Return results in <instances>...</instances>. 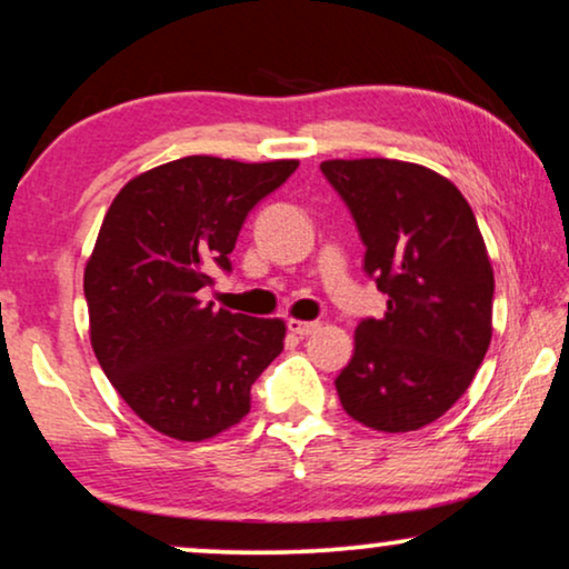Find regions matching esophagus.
<instances>
[{
  "label": "esophagus",
  "instance_id": "obj_1",
  "mask_svg": "<svg viewBox=\"0 0 569 569\" xmlns=\"http://www.w3.org/2000/svg\"><path fill=\"white\" fill-rule=\"evenodd\" d=\"M321 323L319 321H300V319H290L287 321V329L298 337H311L313 331H319Z\"/></svg>",
  "mask_w": 569,
  "mask_h": 569
}]
</instances>
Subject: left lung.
I'll use <instances>...</instances> for the list:
<instances>
[{"mask_svg":"<svg viewBox=\"0 0 569 569\" xmlns=\"http://www.w3.org/2000/svg\"><path fill=\"white\" fill-rule=\"evenodd\" d=\"M321 172L350 206L366 271L387 292L381 319L356 329L337 376L345 412L405 433L445 416L491 342L493 269L473 209L452 180L397 159H329Z\"/></svg>","mask_w":569,"mask_h":569,"instance_id":"1","label":"left lung"}]
</instances>
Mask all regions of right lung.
I'll return each mask as SVG.
<instances>
[{
	"label": "right lung",
	"mask_w": 569,
	"mask_h": 569,
	"mask_svg": "<svg viewBox=\"0 0 569 569\" xmlns=\"http://www.w3.org/2000/svg\"><path fill=\"white\" fill-rule=\"evenodd\" d=\"M298 159L186 157L124 186L86 261L88 335L107 379L153 431L206 441L238 426L250 387L284 348L282 319L213 311L198 298L248 211Z\"/></svg>",
	"instance_id": "obj_1"
}]
</instances>
